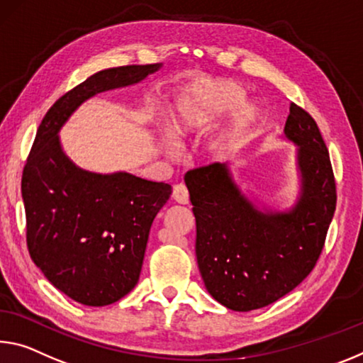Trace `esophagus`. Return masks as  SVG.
<instances>
[{
	"instance_id": "1",
	"label": "esophagus",
	"mask_w": 363,
	"mask_h": 363,
	"mask_svg": "<svg viewBox=\"0 0 363 363\" xmlns=\"http://www.w3.org/2000/svg\"><path fill=\"white\" fill-rule=\"evenodd\" d=\"M172 199H174L177 203H182V205L189 203L187 187L184 186V184H177V186H174V189H172Z\"/></svg>"
}]
</instances>
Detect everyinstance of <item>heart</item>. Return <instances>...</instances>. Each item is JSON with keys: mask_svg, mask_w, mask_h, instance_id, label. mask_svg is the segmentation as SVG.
<instances>
[{"mask_svg": "<svg viewBox=\"0 0 363 363\" xmlns=\"http://www.w3.org/2000/svg\"><path fill=\"white\" fill-rule=\"evenodd\" d=\"M242 96L244 89L235 82L216 80V82L206 84L177 109V114L172 121V129L181 135L194 134L213 123L229 108H233ZM258 118H260V109L254 103L245 101L235 106L228 129L223 132L220 139L210 145L211 157L220 158L242 145L247 132L257 123Z\"/></svg>", "mask_w": 363, "mask_h": 363, "instance_id": "heart-1", "label": "heart"}]
</instances>
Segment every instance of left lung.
<instances>
[{
  "mask_svg": "<svg viewBox=\"0 0 363 363\" xmlns=\"http://www.w3.org/2000/svg\"><path fill=\"white\" fill-rule=\"evenodd\" d=\"M284 134L298 145L302 195L289 213H262L233 182L226 164L187 171L195 254L205 287L235 312L267 307L307 278L323 250L336 210L330 153L315 119L291 105Z\"/></svg>",
  "mask_w": 363,
  "mask_h": 363,
  "instance_id": "8db88e82",
  "label": "left lung"
}]
</instances>
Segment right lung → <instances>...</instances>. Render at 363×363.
I'll return each mask as SVG.
<instances>
[{"label": "right lung", "mask_w": 363, "mask_h": 363, "mask_svg": "<svg viewBox=\"0 0 363 363\" xmlns=\"http://www.w3.org/2000/svg\"><path fill=\"white\" fill-rule=\"evenodd\" d=\"M158 67L105 69L66 91L45 114L26 161L21 189L28 254L56 289L84 306H109L134 289L171 186L79 169L62 153L57 130L84 100L139 82Z\"/></svg>", "instance_id": "1"}]
</instances>
